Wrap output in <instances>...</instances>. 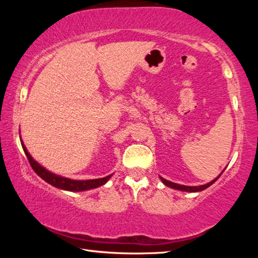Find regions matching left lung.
<instances>
[{"instance_id":"left-lung-1","label":"left lung","mask_w":258,"mask_h":258,"mask_svg":"<svg viewBox=\"0 0 258 258\" xmlns=\"http://www.w3.org/2000/svg\"><path fill=\"white\" fill-rule=\"evenodd\" d=\"M221 175V174H220ZM220 175H218L215 180H213L212 182L207 183V184H204V185H198V186H187V185H182V184H177V183H173L171 181H167L165 180V178L160 177L161 182L164 183L165 185H167L169 187H172V189H176V190H181V191H186V192H198V191H203L205 189H207L208 186H211L214 182H215L218 177H220Z\"/></svg>"}]
</instances>
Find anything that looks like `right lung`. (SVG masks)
Returning a JSON list of instances; mask_svg holds the SVG:
<instances>
[{
	"mask_svg": "<svg viewBox=\"0 0 258 258\" xmlns=\"http://www.w3.org/2000/svg\"><path fill=\"white\" fill-rule=\"evenodd\" d=\"M20 141H21V146H23V149L25 151V155H26V157H27V159L29 161L30 166H32V168L34 169V172L36 173L38 176L42 177L45 182L49 183V184L58 187V189L67 190V191H75V192L91 190V189H95V187L103 185L104 183H107L109 178L111 177V175H108V176L102 177V178H94V180L77 181V180H72V178H67V177L56 175V174H53L50 171H47V169H45L43 166L38 164L37 161H35L33 159V157L29 155L27 149H26L23 140L20 139Z\"/></svg>",
	"mask_w": 258,
	"mask_h": 258,
	"instance_id": "right-lung-1",
	"label": "right lung"
}]
</instances>
